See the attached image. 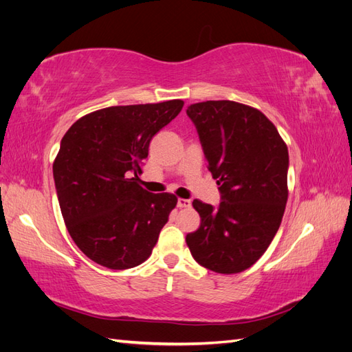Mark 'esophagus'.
<instances>
[{"label":"esophagus","instance_id":"esophagus-1","mask_svg":"<svg viewBox=\"0 0 352 352\" xmlns=\"http://www.w3.org/2000/svg\"><path fill=\"white\" fill-rule=\"evenodd\" d=\"M177 207H179V208H189V207H190V199L179 198V199H177Z\"/></svg>","mask_w":352,"mask_h":352}]
</instances>
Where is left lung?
<instances>
[{
	"label": "left lung",
	"mask_w": 352,
	"mask_h": 352,
	"mask_svg": "<svg viewBox=\"0 0 352 352\" xmlns=\"http://www.w3.org/2000/svg\"><path fill=\"white\" fill-rule=\"evenodd\" d=\"M219 208L194 199L199 228L186 235L198 264L221 274L247 270L269 248L287 201V146L260 110L220 100L189 105Z\"/></svg>",
	"instance_id": "left-lung-1"
}]
</instances>
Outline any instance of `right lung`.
<instances>
[{
	"label": "right lung",
	"mask_w": 352,
	"mask_h": 352,
	"mask_svg": "<svg viewBox=\"0 0 352 352\" xmlns=\"http://www.w3.org/2000/svg\"><path fill=\"white\" fill-rule=\"evenodd\" d=\"M182 107V100H170L101 109L63 136L52 164L61 214L78 248L97 264L126 270L151 255L177 198L148 192L138 175L153 136Z\"/></svg>",
	"instance_id": "right-lung-1"
}]
</instances>
